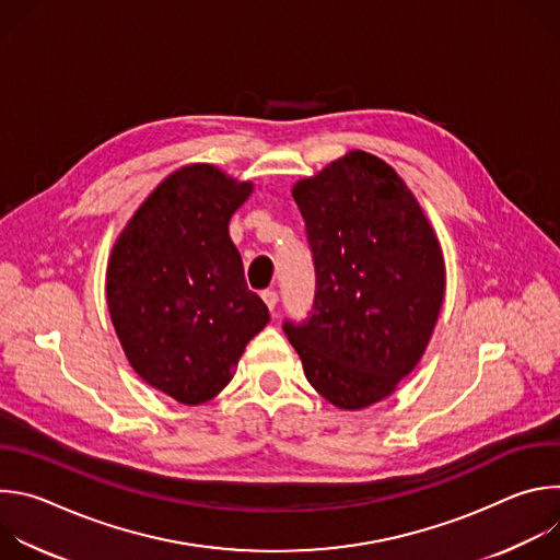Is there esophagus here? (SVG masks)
<instances>
[{
  "label": "esophagus",
  "mask_w": 560,
  "mask_h": 560,
  "mask_svg": "<svg viewBox=\"0 0 560 560\" xmlns=\"http://www.w3.org/2000/svg\"><path fill=\"white\" fill-rule=\"evenodd\" d=\"M261 296H264L266 305L270 307V312H275V307H277V303H279V294H277L275 290H264V292H261Z\"/></svg>",
  "instance_id": "1"
}]
</instances>
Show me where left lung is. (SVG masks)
Wrapping results in <instances>:
<instances>
[{
	"instance_id": "1",
	"label": "left lung",
	"mask_w": 560,
	"mask_h": 560,
	"mask_svg": "<svg viewBox=\"0 0 560 560\" xmlns=\"http://www.w3.org/2000/svg\"><path fill=\"white\" fill-rule=\"evenodd\" d=\"M316 292L305 322L283 332L305 378L341 410L389 396L421 361L445 294L439 238L383 159L352 150L301 179Z\"/></svg>"
}]
</instances>
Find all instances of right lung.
I'll return each instance as SVG.
<instances>
[{
    "label": "right lung",
    "mask_w": 560,
    "mask_h": 560,
    "mask_svg": "<svg viewBox=\"0 0 560 560\" xmlns=\"http://www.w3.org/2000/svg\"><path fill=\"white\" fill-rule=\"evenodd\" d=\"M250 192L214 166L179 168L139 206L108 261V310L130 365L184 406L217 396L270 322L228 234Z\"/></svg>",
    "instance_id": "obj_1"
}]
</instances>
